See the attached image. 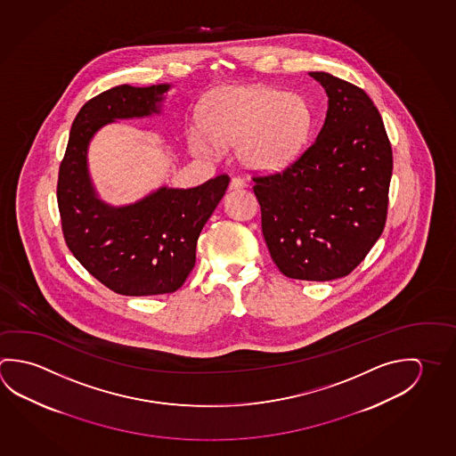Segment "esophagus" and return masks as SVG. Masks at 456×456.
<instances>
[{"label":"esophagus","instance_id":"obj_1","mask_svg":"<svg viewBox=\"0 0 456 456\" xmlns=\"http://www.w3.org/2000/svg\"><path fill=\"white\" fill-rule=\"evenodd\" d=\"M245 187H247V183L241 177H232L231 189H245Z\"/></svg>","mask_w":456,"mask_h":456}]
</instances>
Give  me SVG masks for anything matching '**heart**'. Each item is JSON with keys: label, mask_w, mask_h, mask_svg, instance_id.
<instances>
[{"label": "heart", "mask_w": 456, "mask_h": 456, "mask_svg": "<svg viewBox=\"0 0 456 456\" xmlns=\"http://www.w3.org/2000/svg\"><path fill=\"white\" fill-rule=\"evenodd\" d=\"M199 129L189 147L208 155L213 144L233 145L240 161L257 171H277L295 160L312 126V109L299 93L267 86H235L211 93L200 105Z\"/></svg>", "instance_id": "heart-1"}]
</instances>
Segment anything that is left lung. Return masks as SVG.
<instances>
[{
	"label": "left lung",
	"instance_id": "8db88e82",
	"mask_svg": "<svg viewBox=\"0 0 456 456\" xmlns=\"http://www.w3.org/2000/svg\"><path fill=\"white\" fill-rule=\"evenodd\" d=\"M309 75L328 96L319 136L288 168L253 177V191L280 272L327 281L351 273L383 233L392 151L363 89L327 72Z\"/></svg>",
	"mask_w": 456,
	"mask_h": 456
}]
</instances>
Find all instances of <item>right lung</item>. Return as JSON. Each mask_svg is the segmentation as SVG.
Listing matches in <instances>:
<instances>
[{"label": "right lung", "instance_id": "right-lung-1", "mask_svg": "<svg viewBox=\"0 0 456 456\" xmlns=\"http://www.w3.org/2000/svg\"><path fill=\"white\" fill-rule=\"evenodd\" d=\"M171 85H120L93 97L73 120L59 168L57 205L65 243L86 271L118 295L152 296L183 287L195 265L203 225L224 197L229 176L192 189H160L136 203L101 200L88 169V147L97 131L126 118L161 112Z\"/></svg>", "mask_w": 456, "mask_h": 456}]
</instances>
